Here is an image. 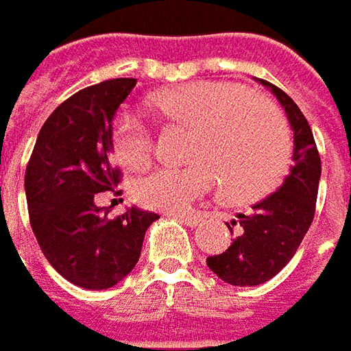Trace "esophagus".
Segmentation results:
<instances>
[{
  "label": "esophagus",
  "instance_id": "esophagus-1",
  "mask_svg": "<svg viewBox=\"0 0 351 351\" xmlns=\"http://www.w3.org/2000/svg\"><path fill=\"white\" fill-rule=\"evenodd\" d=\"M171 217L178 219L185 226H191V228H195L197 224H199V217H195V215H171Z\"/></svg>",
  "mask_w": 351,
  "mask_h": 351
}]
</instances>
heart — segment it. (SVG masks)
<instances>
[{
  "label": "heart",
  "instance_id": "obj_1",
  "mask_svg": "<svg viewBox=\"0 0 351 351\" xmlns=\"http://www.w3.org/2000/svg\"><path fill=\"white\" fill-rule=\"evenodd\" d=\"M152 107L168 121L191 128V162L183 168L158 166L138 176L132 195L142 207L182 213L209 193L217 176L236 203L256 201L283 180L291 158L289 130L265 99L230 84L193 82L156 93ZM111 144L127 168H138L152 156L150 128L132 111L117 115Z\"/></svg>",
  "mask_w": 351,
  "mask_h": 351
}]
</instances>
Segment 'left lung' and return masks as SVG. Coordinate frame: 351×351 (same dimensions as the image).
Here are the masks:
<instances>
[{"label":"left lung","instance_id":"left-lung-1","mask_svg":"<svg viewBox=\"0 0 351 351\" xmlns=\"http://www.w3.org/2000/svg\"><path fill=\"white\" fill-rule=\"evenodd\" d=\"M283 107L293 130V166L274 195L252 207L250 215L226 223L236 236L219 256L207 258V265L223 281L238 287H252L277 276L301 246L315 217L320 156L313 130L297 103L274 84L260 80Z\"/></svg>","mask_w":351,"mask_h":351}]
</instances>
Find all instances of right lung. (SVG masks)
<instances>
[{
	"mask_svg": "<svg viewBox=\"0 0 351 351\" xmlns=\"http://www.w3.org/2000/svg\"><path fill=\"white\" fill-rule=\"evenodd\" d=\"M134 77L107 80L54 109L34 142L25 171L31 226L50 265L84 289H109L132 271L156 213L128 207L117 219L95 205L121 173L109 162L117 109Z\"/></svg>",
	"mask_w": 351,
	"mask_h": 351,
	"instance_id": "1",
	"label": "right lung"
}]
</instances>
